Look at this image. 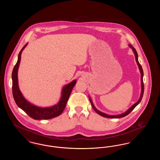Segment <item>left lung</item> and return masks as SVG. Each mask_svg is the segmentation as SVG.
<instances>
[{
	"mask_svg": "<svg viewBox=\"0 0 160 160\" xmlns=\"http://www.w3.org/2000/svg\"><path fill=\"white\" fill-rule=\"evenodd\" d=\"M129 47L132 48V50H133V52H134V53L135 57H136V61L137 62V65H138V68L140 69V72H141L142 92H141V95H140V99H138V101H137V102H136V103H135L131 107V108H129V109H128L126 112H125L124 113L119 114V115H116V116H110V115H108V114H105V113H102V112H99V110H98L95 107V106H93V103H92V102L91 99H90V98H89V100H90V101H91L92 107V108H93V110H95V111L98 114H99V115H101V116H104V117H105V118H123V117L126 116L127 115H128V114H129V113L132 111V110H133L137 106V105L140 102L141 100H142V98H143V93H144V83H143V69H142V67L141 65L140 64V63L138 62V54H137V51L136 50V49H135L132 46H131V45H129Z\"/></svg>",
	"mask_w": 160,
	"mask_h": 160,
	"instance_id": "left-lung-1",
	"label": "left lung"
}]
</instances>
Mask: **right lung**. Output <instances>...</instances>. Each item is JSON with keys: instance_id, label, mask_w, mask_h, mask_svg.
Instances as JSON below:
<instances>
[{"instance_id": "1", "label": "right lung", "mask_w": 160, "mask_h": 160, "mask_svg": "<svg viewBox=\"0 0 160 160\" xmlns=\"http://www.w3.org/2000/svg\"><path fill=\"white\" fill-rule=\"evenodd\" d=\"M28 43L23 47L18 54V60L15 64L12 72V94L14 99L17 105L22 108L23 111L28 114L31 118L35 120L41 119H50L57 117L62 114L65 109L67 101L68 100L72 90L76 83V80L72 81L71 83L65 86L62 92V97L59 103L55 106L48 108H41L35 106L29 102L23 97V95L19 89L18 85L17 72L19 65L21 61V54L23 49L27 46Z\"/></svg>"}]
</instances>
